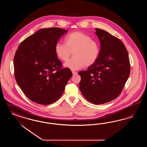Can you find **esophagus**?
<instances>
[{
	"instance_id": "34e87169",
	"label": "esophagus",
	"mask_w": 147,
	"mask_h": 147,
	"mask_svg": "<svg viewBox=\"0 0 147 147\" xmlns=\"http://www.w3.org/2000/svg\"><path fill=\"white\" fill-rule=\"evenodd\" d=\"M72 73H73V75H76V74H77V72H76V71H72Z\"/></svg>"
}]
</instances>
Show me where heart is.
<instances>
[{
	"label": "heart",
	"mask_w": 147,
	"mask_h": 147,
	"mask_svg": "<svg viewBox=\"0 0 147 147\" xmlns=\"http://www.w3.org/2000/svg\"><path fill=\"white\" fill-rule=\"evenodd\" d=\"M54 51L59 59L66 61L73 52L74 57L64 63V67L77 71L89 67L97 61L100 53V46L97 41L82 32H74L65 38V44L57 42Z\"/></svg>",
	"instance_id": "heart-1"
}]
</instances>
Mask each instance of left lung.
<instances>
[{"label":"left lung","mask_w":147,"mask_h":147,"mask_svg":"<svg viewBox=\"0 0 147 147\" xmlns=\"http://www.w3.org/2000/svg\"><path fill=\"white\" fill-rule=\"evenodd\" d=\"M100 42L97 61L85 71L79 72L80 91L90 102H110L120 94L130 74L128 51L119 39L107 31L95 28Z\"/></svg>","instance_id":"left-lung-1"}]
</instances>
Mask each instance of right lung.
I'll list each match as a JSON object with an SVG mask.
<instances>
[{
	"mask_svg": "<svg viewBox=\"0 0 147 147\" xmlns=\"http://www.w3.org/2000/svg\"><path fill=\"white\" fill-rule=\"evenodd\" d=\"M68 30L58 27L42 28L19 45L14 58V76L23 93L34 102L47 105L61 96L72 76L62 68L54 48Z\"/></svg>",
	"mask_w": 147,
	"mask_h": 147,
	"instance_id": "1",
	"label": "right lung"
}]
</instances>
